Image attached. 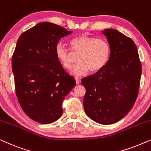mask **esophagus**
<instances>
[{"label": "esophagus", "instance_id": "esophagus-1", "mask_svg": "<svg viewBox=\"0 0 151 151\" xmlns=\"http://www.w3.org/2000/svg\"><path fill=\"white\" fill-rule=\"evenodd\" d=\"M75 80H76V84H79L80 83V80L79 79V78H75Z\"/></svg>", "mask_w": 151, "mask_h": 151}]
</instances>
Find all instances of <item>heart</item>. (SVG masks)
<instances>
[{
  "label": "heart",
  "instance_id": "obj_1",
  "mask_svg": "<svg viewBox=\"0 0 151 151\" xmlns=\"http://www.w3.org/2000/svg\"><path fill=\"white\" fill-rule=\"evenodd\" d=\"M71 49L62 42L55 47V55L62 66L66 69H71L74 54H79L78 61L71 73L75 76H83L88 71L95 73L100 71L108 63L111 55V45L104 38H97L86 34L80 35L70 40Z\"/></svg>",
  "mask_w": 151,
  "mask_h": 151
}]
</instances>
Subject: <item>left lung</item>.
I'll return each mask as SVG.
<instances>
[{
  "mask_svg": "<svg viewBox=\"0 0 151 151\" xmlns=\"http://www.w3.org/2000/svg\"><path fill=\"white\" fill-rule=\"evenodd\" d=\"M111 45V55L100 71L84 78V108L88 117L99 124H111L122 119L138 96L142 65L131 38L117 30L103 32Z\"/></svg>",
  "mask_w": 151,
  "mask_h": 151,
  "instance_id": "left-lung-1",
  "label": "left lung"
}]
</instances>
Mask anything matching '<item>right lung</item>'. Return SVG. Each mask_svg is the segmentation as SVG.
Segmentation results:
<instances>
[{
  "label": "right lung",
  "instance_id": "right-lung-1",
  "mask_svg": "<svg viewBox=\"0 0 151 151\" xmlns=\"http://www.w3.org/2000/svg\"><path fill=\"white\" fill-rule=\"evenodd\" d=\"M72 32L48 22L22 33L13 53L16 94L22 110L36 122L50 124L61 117L63 100L76 85L55 55V47Z\"/></svg>",
  "mask_w": 151,
  "mask_h": 151
}]
</instances>
